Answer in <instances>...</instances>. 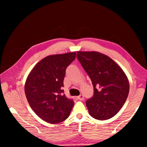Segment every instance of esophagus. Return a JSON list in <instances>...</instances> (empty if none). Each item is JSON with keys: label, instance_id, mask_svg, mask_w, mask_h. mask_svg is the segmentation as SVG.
Instances as JSON below:
<instances>
[{"label": "esophagus", "instance_id": "obj_1", "mask_svg": "<svg viewBox=\"0 0 147 147\" xmlns=\"http://www.w3.org/2000/svg\"><path fill=\"white\" fill-rule=\"evenodd\" d=\"M77 99H78L79 100H83L84 99V97L82 94H80L78 96H77Z\"/></svg>", "mask_w": 147, "mask_h": 147}]
</instances>
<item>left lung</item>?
<instances>
[{
	"instance_id": "obj_1",
	"label": "left lung",
	"mask_w": 147,
	"mask_h": 147,
	"mask_svg": "<svg viewBox=\"0 0 147 147\" xmlns=\"http://www.w3.org/2000/svg\"><path fill=\"white\" fill-rule=\"evenodd\" d=\"M76 58L93 84V96L86 102L89 115L98 120L113 117L128 95L125 73L112 59L97 52H77Z\"/></svg>"
}]
</instances>
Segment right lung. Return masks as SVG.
Returning a JSON list of instances; mask_svg holds the SVG:
<instances>
[{"label": "right lung", "mask_w": 147, "mask_h": 147, "mask_svg": "<svg viewBox=\"0 0 147 147\" xmlns=\"http://www.w3.org/2000/svg\"><path fill=\"white\" fill-rule=\"evenodd\" d=\"M76 53L46 57L36 65L27 77L24 91L31 108L39 117L51 124L68 117L74 106L64 94L63 80Z\"/></svg>", "instance_id": "right-lung-1"}]
</instances>
